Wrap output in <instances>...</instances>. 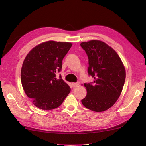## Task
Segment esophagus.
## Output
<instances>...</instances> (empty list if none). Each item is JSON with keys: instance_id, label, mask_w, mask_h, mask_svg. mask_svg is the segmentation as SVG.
<instances>
[{"instance_id": "esophagus-1", "label": "esophagus", "mask_w": 146, "mask_h": 146, "mask_svg": "<svg viewBox=\"0 0 146 146\" xmlns=\"http://www.w3.org/2000/svg\"><path fill=\"white\" fill-rule=\"evenodd\" d=\"M79 85V82H76V83H72V86L74 88L77 87Z\"/></svg>"}]
</instances>
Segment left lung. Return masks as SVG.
<instances>
[{
    "label": "left lung",
    "mask_w": 146,
    "mask_h": 146,
    "mask_svg": "<svg viewBox=\"0 0 146 146\" xmlns=\"http://www.w3.org/2000/svg\"><path fill=\"white\" fill-rule=\"evenodd\" d=\"M88 58V73L94 78L84 83L87 94L82 104L91 111L109 109L120 96L125 80V69L116 52L107 44L91 40L80 44Z\"/></svg>",
    "instance_id": "left-lung-1"
}]
</instances>
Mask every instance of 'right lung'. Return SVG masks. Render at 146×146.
Returning <instances> with one entry per match:
<instances>
[{
  "instance_id": "add662e5",
  "label": "right lung",
  "mask_w": 146,
  "mask_h": 146,
  "mask_svg": "<svg viewBox=\"0 0 146 146\" xmlns=\"http://www.w3.org/2000/svg\"><path fill=\"white\" fill-rule=\"evenodd\" d=\"M72 46L70 42L49 41L35 47L26 56L21 72V83L28 98L36 107L50 110L58 107L70 88L56 72Z\"/></svg>"
}]
</instances>
